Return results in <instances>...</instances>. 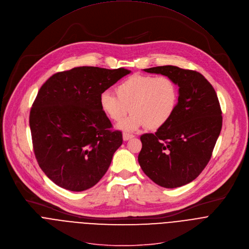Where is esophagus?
I'll list each match as a JSON object with an SVG mask.
<instances>
[{"label": "esophagus", "instance_id": "1", "mask_svg": "<svg viewBox=\"0 0 249 249\" xmlns=\"http://www.w3.org/2000/svg\"><path fill=\"white\" fill-rule=\"evenodd\" d=\"M134 137H135L134 135H131V134H128V133H124L123 134V140L124 141H128V140H130V139H132Z\"/></svg>", "mask_w": 249, "mask_h": 249}]
</instances>
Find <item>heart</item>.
I'll return each mask as SVG.
<instances>
[{"instance_id":"1","label":"heart","mask_w":249,"mask_h":249,"mask_svg":"<svg viewBox=\"0 0 249 249\" xmlns=\"http://www.w3.org/2000/svg\"><path fill=\"white\" fill-rule=\"evenodd\" d=\"M116 95L106 91L100 96V105L107 117L122 121L131 111L133 114L120 127L128 131L145 126L157 130L173 116L178 104V88L167 76L132 75L115 89Z\"/></svg>"}]
</instances>
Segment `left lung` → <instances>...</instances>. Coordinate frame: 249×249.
Listing matches in <instances>:
<instances>
[{
	"label": "left lung",
	"mask_w": 249,
	"mask_h": 249,
	"mask_svg": "<svg viewBox=\"0 0 249 249\" xmlns=\"http://www.w3.org/2000/svg\"><path fill=\"white\" fill-rule=\"evenodd\" d=\"M143 70L171 78L179 86V98L166 124L154 134L141 136L140 166L160 187H182L202 172L212 156L222 129L220 103L212 85L197 71L173 65Z\"/></svg>",
	"instance_id": "8db88e82"
}]
</instances>
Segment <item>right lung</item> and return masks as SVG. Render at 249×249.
I'll return each mask as SVG.
<instances>
[{
    "label": "right lung",
    "instance_id": "right-lung-1",
    "mask_svg": "<svg viewBox=\"0 0 249 249\" xmlns=\"http://www.w3.org/2000/svg\"><path fill=\"white\" fill-rule=\"evenodd\" d=\"M129 73L122 67H74L40 88L29 116L33 149L40 168L58 187L82 192L107 173L123 139L100 96Z\"/></svg>",
    "mask_w": 249,
    "mask_h": 249
}]
</instances>
